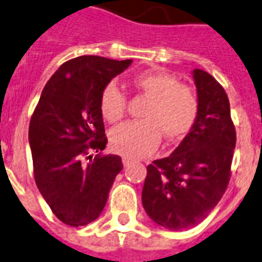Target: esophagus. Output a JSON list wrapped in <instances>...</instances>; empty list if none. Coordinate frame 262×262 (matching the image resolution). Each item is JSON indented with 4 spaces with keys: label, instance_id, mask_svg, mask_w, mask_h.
I'll use <instances>...</instances> for the list:
<instances>
[{
    "label": "esophagus",
    "instance_id": "obj_1",
    "mask_svg": "<svg viewBox=\"0 0 262 262\" xmlns=\"http://www.w3.org/2000/svg\"><path fill=\"white\" fill-rule=\"evenodd\" d=\"M131 161H133V160L128 159V157H123V165H124V167L129 165V164H131Z\"/></svg>",
    "mask_w": 262,
    "mask_h": 262
}]
</instances>
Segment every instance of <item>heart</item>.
I'll use <instances>...</instances> for the list:
<instances>
[{
	"label": "heart",
	"instance_id": "heart-1",
	"mask_svg": "<svg viewBox=\"0 0 262 262\" xmlns=\"http://www.w3.org/2000/svg\"><path fill=\"white\" fill-rule=\"evenodd\" d=\"M134 87L150 99L142 121L119 125L111 134V145L127 157H145L157 149L161 134L168 141L183 138L191 129L198 115V97L187 84L160 71L141 72L133 78ZM127 98L116 83H108L101 91L99 111L109 123L124 117Z\"/></svg>",
	"mask_w": 262,
	"mask_h": 262
}]
</instances>
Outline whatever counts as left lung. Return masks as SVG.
I'll return each instance as SVG.
<instances>
[{
  "instance_id": "8db88e82",
  "label": "left lung",
  "mask_w": 262,
  "mask_h": 262,
  "mask_svg": "<svg viewBox=\"0 0 262 262\" xmlns=\"http://www.w3.org/2000/svg\"><path fill=\"white\" fill-rule=\"evenodd\" d=\"M198 115L190 133L165 159L147 165L142 204L154 223L172 231L200 224L222 200L230 182L236 134L222 84L192 71Z\"/></svg>"
}]
</instances>
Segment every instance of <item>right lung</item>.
<instances>
[{
    "label": "right lung",
    "instance_id": "add662e5",
    "mask_svg": "<svg viewBox=\"0 0 262 262\" xmlns=\"http://www.w3.org/2000/svg\"><path fill=\"white\" fill-rule=\"evenodd\" d=\"M133 60L80 56L64 62L42 90L28 129L36 187L58 220L86 226L106 205L119 156L94 159L90 149L106 146L99 97L103 87Z\"/></svg>",
    "mask_w": 262,
    "mask_h": 262
}]
</instances>
